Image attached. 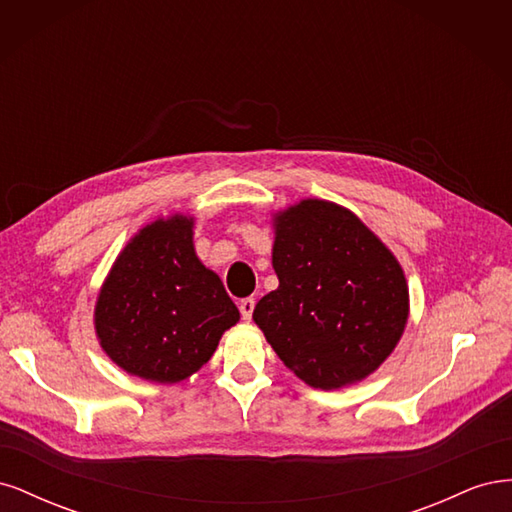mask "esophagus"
<instances>
[{"label":"esophagus","mask_w":512,"mask_h":512,"mask_svg":"<svg viewBox=\"0 0 512 512\" xmlns=\"http://www.w3.org/2000/svg\"><path fill=\"white\" fill-rule=\"evenodd\" d=\"M254 305H256V301H254L252 297H247V299H243V301L239 303L241 316H243V320H245V322H250V320H252V314H254Z\"/></svg>","instance_id":"34e87169"}]
</instances>
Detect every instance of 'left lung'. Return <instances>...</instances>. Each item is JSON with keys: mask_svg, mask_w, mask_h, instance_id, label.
<instances>
[{"mask_svg": "<svg viewBox=\"0 0 512 512\" xmlns=\"http://www.w3.org/2000/svg\"><path fill=\"white\" fill-rule=\"evenodd\" d=\"M280 286L254 322L282 363L322 391L356 384L389 359L410 316L406 273L350 209L303 198L273 218Z\"/></svg>", "mask_w": 512, "mask_h": 512, "instance_id": "8db88e82", "label": "left lung"}]
</instances>
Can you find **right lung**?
<instances>
[{
  "label": "right lung",
  "mask_w": 512,
  "mask_h": 512,
  "mask_svg": "<svg viewBox=\"0 0 512 512\" xmlns=\"http://www.w3.org/2000/svg\"><path fill=\"white\" fill-rule=\"evenodd\" d=\"M218 273L194 250V215L143 226L115 258L98 292L100 348L126 374L177 384L203 367L239 322Z\"/></svg>",
  "instance_id": "right-lung-1"
}]
</instances>
